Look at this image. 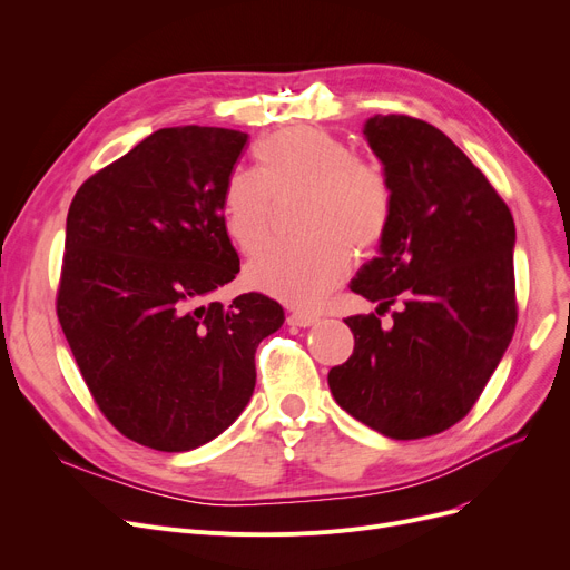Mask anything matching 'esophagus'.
I'll use <instances>...</instances> for the list:
<instances>
[{
    "label": "esophagus",
    "instance_id": "obj_1",
    "mask_svg": "<svg viewBox=\"0 0 570 570\" xmlns=\"http://www.w3.org/2000/svg\"><path fill=\"white\" fill-rule=\"evenodd\" d=\"M288 323L297 325V327H309V325L318 323V316L307 314V312H293V314H288Z\"/></svg>",
    "mask_w": 570,
    "mask_h": 570
}]
</instances>
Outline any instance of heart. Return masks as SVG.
I'll return each instance as SVG.
<instances>
[{
	"mask_svg": "<svg viewBox=\"0 0 570 570\" xmlns=\"http://www.w3.org/2000/svg\"><path fill=\"white\" fill-rule=\"evenodd\" d=\"M256 170L226 175L219 209L230 243L258 252L273 226L275 200L305 194L293 243L269 245L247 265V284L288 307L312 309L348 273L351 247L374 249L393 222V187L385 170L318 127H288L254 149Z\"/></svg>",
	"mask_w": 570,
	"mask_h": 570,
	"instance_id": "obj_1",
	"label": "heart"
}]
</instances>
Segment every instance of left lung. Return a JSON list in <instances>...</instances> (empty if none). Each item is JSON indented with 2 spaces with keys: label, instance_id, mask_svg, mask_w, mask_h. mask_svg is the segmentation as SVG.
Wrapping results in <instances>:
<instances>
[{
  "label": "left lung",
  "instance_id": "8db88e82",
  "mask_svg": "<svg viewBox=\"0 0 570 570\" xmlns=\"http://www.w3.org/2000/svg\"><path fill=\"white\" fill-rule=\"evenodd\" d=\"M365 136L393 187V222L351 291L399 305L344 318L353 355L327 374L355 421L400 441L460 423L481 397L518 323L513 215L488 177L436 127L374 115Z\"/></svg>",
  "mask_w": 570,
  "mask_h": 570
}]
</instances>
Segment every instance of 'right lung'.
Returning <instances> with one entry per match:
<instances>
[{"label":"right lung","instance_id":"right-lung-1","mask_svg":"<svg viewBox=\"0 0 570 570\" xmlns=\"http://www.w3.org/2000/svg\"><path fill=\"white\" fill-rule=\"evenodd\" d=\"M247 138L159 129L87 177L69 207L59 325L110 425L155 451H194L230 428L261 340L284 323L263 293L207 303L239 273L219 198Z\"/></svg>","mask_w":570,"mask_h":570}]
</instances>
